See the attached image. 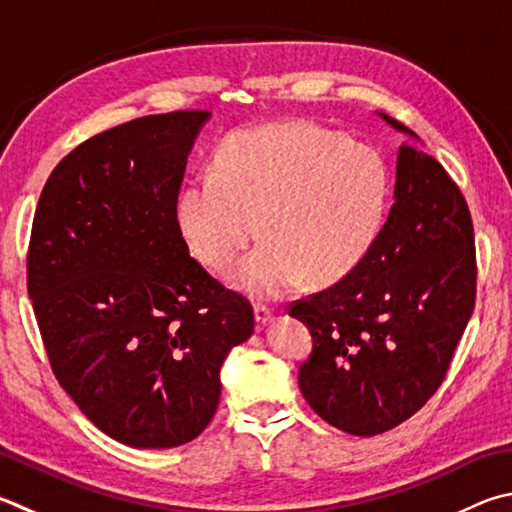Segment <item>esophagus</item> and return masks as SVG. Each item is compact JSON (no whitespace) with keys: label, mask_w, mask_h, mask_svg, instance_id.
I'll list each match as a JSON object with an SVG mask.
<instances>
[{"label":"esophagus","mask_w":512,"mask_h":512,"mask_svg":"<svg viewBox=\"0 0 512 512\" xmlns=\"http://www.w3.org/2000/svg\"><path fill=\"white\" fill-rule=\"evenodd\" d=\"M271 315H273L271 306H266V304H255V320H257V324H266L268 320H271Z\"/></svg>","instance_id":"esophagus-1"}]
</instances>
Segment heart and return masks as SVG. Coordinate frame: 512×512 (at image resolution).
<instances>
[{"instance_id":"b5f03b06","label":"heart","mask_w":512,"mask_h":512,"mask_svg":"<svg viewBox=\"0 0 512 512\" xmlns=\"http://www.w3.org/2000/svg\"><path fill=\"white\" fill-rule=\"evenodd\" d=\"M387 188L383 161L365 145L311 123L246 127L226 138L215 170L185 185L176 221L194 257L217 271L262 228L268 239L230 280L253 297H280L304 277L336 284L367 257Z\"/></svg>"}]
</instances>
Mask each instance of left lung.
I'll use <instances>...</instances> for the list:
<instances>
[{
  "instance_id": "left-lung-1",
  "label": "left lung",
  "mask_w": 512,
  "mask_h": 512,
  "mask_svg": "<svg viewBox=\"0 0 512 512\" xmlns=\"http://www.w3.org/2000/svg\"><path fill=\"white\" fill-rule=\"evenodd\" d=\"M475 297L468 203L439 161L401 145L394 206L367 257L288 309L313 338L297 374L306 403L353 436L394 430L441 387Z\"/></svg>"
}]
</instances>
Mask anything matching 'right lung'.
<instances>
[{"instance_id": "obj_1", "label": "right lung", "mask_w": 512, "mask_h": 512, "mask_svg": "<svg viewBox=\"0 0 512 512\" xmlns=\"http://www.w3.org/2000/svg\"><path fill=\"white\" fill-rule=\"evenodd\" d=\"M208 111L143 116L78 145L37 201L26 286L58 383L98 430L165 450L206 430L219 369L255 329L176 221Z\"/></svg>"}]
</instances>
